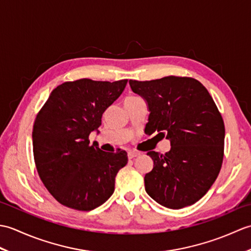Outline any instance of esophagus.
<instances>
[{
	"instance_id": "1",
	"label": "esophagus",
	"mask_w": 251,
	"mask_h": 251,
	"mask_svg": "<svg viewBox=\"0 0 251 251\" xmlns=\"http://www.w3.org/2000/svg\"><path fill=\"white\" fill-rule=\"evenodd\" d=\"M140 153L139 152H135V151H129L128 152V158H135L137 156H139Z\"/></svg>"
}]
</instances>
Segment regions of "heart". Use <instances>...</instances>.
Masks as SVG:
<instances>
[{
  "instance_id": "b5f03b06",
  "label": "heart",
  "mask_w": 251,
  "mask_h": 251,
  "mask_svg": "<svg viewBox=\"0 0 251 251\" xmlns=\"http://www.w3.org/2000/svg\"><path fill=\"white\" fill-rule=\"evenodd\" d=\"M137 98H139V97H136V96H130V97H127L125 101H127V100H132V99H137Z\"/></svg>"
}]
</instances>
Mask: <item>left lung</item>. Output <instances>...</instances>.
I'll list each match as a JSON object with an SVG mask.
<instances>
[{"label":"left lung","mask_w":251,"mask_h":251,"mask_svg":"<svg viewBox=\"0 0 251 251\" xmlns=\"http://www.w3.org/2000/svg\"><path fill=\"white\" fill-rule=\"evenodd\" d=\"M150 110L146 130L170 140L165 154L150 151L147 193L158 204L180 209L200 201L214 184L225 155V122L204 85L188 76L129 81ZM157 135V136H158Z\"/></svg>","instance_id":"left-lung-1"}]
</instances>
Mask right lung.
Returning <instances> with one entry per match:
<instances>
[{
	"label": "right lung",
	"mask_w": 251,
	"mask_h": 251,
	"mask_svg": "<svg viewBox=\"0 0 251 251\" xmlns=\"http://www.w3.org/2000/svg\"><path fill=\"white\" fill-rule=\"evenodd\" d=\"M127 79L81 78L65 82L36 114L32 142L37 174L54 199L75 210L89 211L113 194L115 177L128 162L127 153L101 151L90 145L104 111L120 97Z\"/></svg>",
	"instance_id": "add662e5"
}]
</instances>
